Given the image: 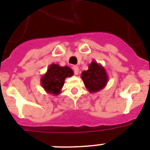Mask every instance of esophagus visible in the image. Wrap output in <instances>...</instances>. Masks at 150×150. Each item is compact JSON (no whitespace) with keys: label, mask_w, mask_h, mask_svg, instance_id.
<instances>
[{"label":"esophagus","mask_w":150,"mask_h":150,"mask_svg":"<svg viewBox=\"0 0 150 150\" xmlns=\"http://www.w3.org/2000/svg\"><path fill=\"white\" fill-rule=\"evenodd\" d=\"M73 69H74V74H75V75H77V74H79V70H80V69H79V67L77 66H74V67H73Z\"/></svg>","instance_id":"34e87169"}]
</instances>
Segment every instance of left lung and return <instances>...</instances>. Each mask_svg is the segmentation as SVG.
Instances as JSON below:
<instances>
[{
  "instance_id": "left-lung-1",
  "label": "left lung",
  "mask_w": 150,
  "mask_h": 150,
  "mask_svg": "<svg viewBox=\"0 0 150 150\" xmlns=\"http://www.w3.org/2000/svg\"><path fill=\"white\" fill-rule=\"evenodd\" d=\"M81 77L90 93H96L102 90L108 81L104 67L95 61H92L89 64L87 70L82 72Z\"/></svg>"
}]
</instances>
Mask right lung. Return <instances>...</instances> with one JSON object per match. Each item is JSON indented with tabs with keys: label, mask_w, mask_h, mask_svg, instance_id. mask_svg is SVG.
I'll return each instance as SVG.
<instances>
[{
	"label": "right lung",
	"mask_w": 150,
	"mask_h": 150,
	"mask_svg": "<svg viewBox=\"0 0 150 150\" xmlns=\"http://www.w3.org/2000/svg\"><path fill=\"white\" fill-rule=\"evenodd\" d=\"M74 75V71L69 67H60L59 64L52 63L49 67L47 71L41 77L42 87L48 94L58 95L64 85L67 77Z\"/></svg>",
	"instance_id": "right-lung-1"
}]
</instances>
